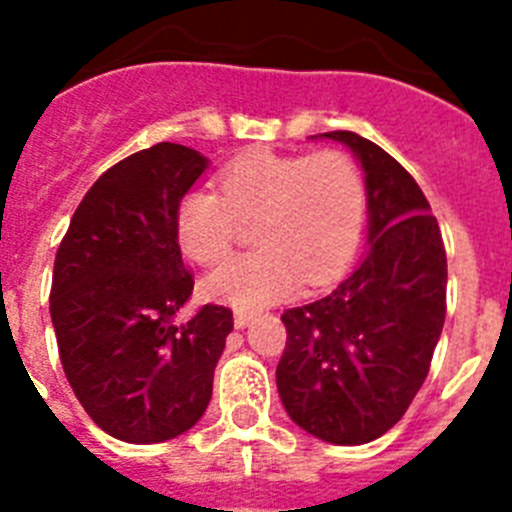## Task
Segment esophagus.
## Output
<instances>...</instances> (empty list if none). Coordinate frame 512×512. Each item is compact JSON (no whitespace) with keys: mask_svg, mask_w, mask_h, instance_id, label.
I'll return each instance as SVG.
<instances>
[{"mask_svg":"<svg viewBox=\"0 0 512 512\" xmlns=\"http://www.w3.org/2000/svg\"><path fill=\"white\" fill-rule=\"evenodd\" d=\"M253 318H256V312L235 310V328H246V325L253 323Z\"/></svg>","mask_w":512,"mask_h":512,"instance_id":"34e87169","label":"esophagus"}]
</instances>
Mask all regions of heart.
Returning a JSON list of instances; mask_svg holds the SVG:
<instances>
[{"mask_svg": "<svg viewBox=\"0 0 512 512\" xmlns=\"http://www.w3.org/2000/svg\"><path fill=\"white\" fill-rule=\"evenodd\" d=\"M220 194L192 189L176 207V243L187 259L215 266L233 248L241 223H253L256 251L235 256L205 282L212 300L261 307L323 287L354 259L364 225V179L343 151L310 156L256 148L230 161Z\"/></svg>", "mask_w": 512, "mask_h": 512, "instance_id": "1", "label": "heart"}]
</instances>
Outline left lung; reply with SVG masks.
<instances>
[{"instance_id": "obj_1", "label": "left lung", "mask_w": 512, "mask_h": 512, "mask_svg": "<svg viewBox=\"0 0 512 512\" xmlns=\"http://www.w3.org/2000/svg\"><path fill=\"white\" fill-rule=\"evenodd\" d=\"M359 156L372 248L330 295L284 310L277 390L289 418L338 446L387 433L431 369L446 320V248L418 182L387 151L333 130Z\"/></svg>"}]
</instances>
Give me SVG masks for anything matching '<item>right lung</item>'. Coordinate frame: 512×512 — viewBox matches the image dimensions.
<instances>
[{"label": "right lung", "instance_id": "obj_1", "mask_svg": "<svg viewBox=\"0 0 512 512\" xmlns=\"http://www.w3.org/2000/svg\"><path fill=\"white\" fill-rule=\"evenodd\" d=\"M207 169L179 143L122 158L92 184L53 264L51 320L71 390L104 433L161 443L189 431L212 397L233 310L174 323L194 289L176 207Z\"/></svg>", "mask_w": 512, "mask_h": 512}]
</instances>
